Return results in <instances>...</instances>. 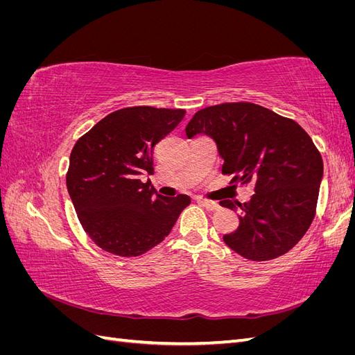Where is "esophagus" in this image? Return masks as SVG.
I'll return each instance as SVG.
<instances>
[{
	"mask_svg": "<svg viewBox=\"0 0 355 355\" xmlns=\"http://www.w3.org/2000/svg\"><path fill=\"white\" fill-rule=\"evenodd\" d=\"M196 200L201 204V206H204L210 211H214V210L219 209V204L216 201H210V200H206V198H202V197H197Z\"/></svg>",
	"mask_w": 355,
	"mask_h": 355,
	"instance_id": "34e87169",
	"label": "esophagus"
}]
</instances>
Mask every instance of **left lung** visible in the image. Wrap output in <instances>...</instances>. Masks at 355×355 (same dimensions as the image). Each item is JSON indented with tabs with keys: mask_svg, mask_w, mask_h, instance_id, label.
<instances>
[{
	"mask_svg": "<svg viewBox=\"0 0 355 355\" xmlns=\"http://www.w3.org/2000/svg\"><path fill=\"white\" fill-rule=\"evenodd\" d=\"M185 132L189 139L210 136L223 159L222 173L254 188L244 204L220 201L240 211L239 228L223 235L225 244L259 262L296 245L315 216L323 179V159L304 128L261 105L235 102L196 112Z\"/></svg>",
	"mask_w": 355,
	"mask_h": 355,
	"instance_id": "obj_1",
	"label": "left lung"
}]
</instances>
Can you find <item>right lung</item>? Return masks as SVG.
<instances>
[{
	"label": "right lung",
	"mask_w": 355,
	"mask_h": 355,
	"mask_svg": "<svg viewBox=\"0 0 355 355\" xmlns=\"http://www.w3.org/2000/svg\"><path fill=\"white\" fill-rule=\"evenodd\" d=\"M185 110L133 106L106 115L81 136L69 157L67 187L77 216L101 249L141 256L170 234L191 198L157 194L154 146L184 120Z\"/></svg>",
	"instance_id": "right-lung-1"
}]
</instances>
